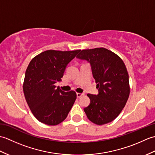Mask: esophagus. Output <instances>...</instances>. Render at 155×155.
I'll return each instance as SVG.
<instances>
[{
	"label": "esophagus",
	"instance_id": "1",
	"mask_svg": "<svg viewBox=\"0 0 155 155\" xmlns=\"http://www.w3.org/2000/svg\"><path fill=\"white\" fill-rule=\"evenodd\" d=\"M83 95H84L83 93H77V98H80V97H83Z\"/></svg>",
	"mask_w": 155,
	"mask_h": 155
}]
</instances>
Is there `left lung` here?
I'll use <instances>...</instances> for the list:
<instances>
[{"instance_id":"1","label":"left lung","mask_w":155,"mask_h":155,"mask_svg":"<svg viewBox=\"0 0 155 155\" xmlns=\"http://www.w3.org/2000/svg\"><path fill=\"white\" fill-rule=\"evenodd\" d=\"M90 62L98 88L97 95L88 94L91 103L84 110L92 123L103 125L116 118L130 94L128 74L120 57L107 48L81 51L77 57Z\"/></svg>"}]
</instances>
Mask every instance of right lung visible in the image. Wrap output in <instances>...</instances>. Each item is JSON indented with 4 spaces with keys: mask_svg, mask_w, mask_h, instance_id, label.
<instances>
[{
    "mask_svg": "<svg viewBox=\"0 0 155 155\" xmlns=\"http://www.w3.org/2000/svg\"><path fill=\"white\" fill-rule=\"evenodd\" d=\"M81 50H48L32 59L25 72L23 92L29 108L41 123L54 126L65 120L77 99L74 91L64 92L61 81L67 65Z\"/></svg>",
    "mask_w": 155,
    "mask_h": 155,
    "instance_id": "obj_1",
    "label": "right lung"
}]
</instances>
